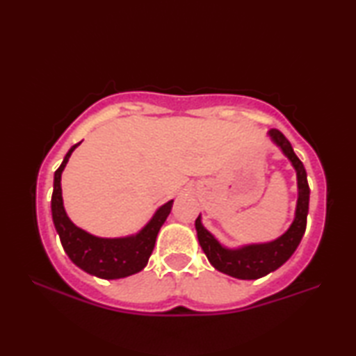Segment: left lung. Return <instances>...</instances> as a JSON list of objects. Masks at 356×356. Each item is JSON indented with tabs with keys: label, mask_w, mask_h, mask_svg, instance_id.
<instances>
[{
	"label": "left lung",
	"mask_w": 356,
	"mask_h": 356,
	"mask_svg": "<svg viewBox=\"0 0 356 356\" xmlns=\"http://www.w3.org/2000/svg\"><path fill=\"white\" fill-rule=\"evenodd\" d=\"M268 135L282 149V152L292 161L295 171H297L298 202L295 220L291 227L273 242L248 245L238 250H227L225 246H221L218 240L202 226L201 216H197L195 221L197 240H200L201 248L206 252L209 262L220 272L238 280H257L280 268L297 250L301 237L306 231V218H308L309 209V185L308 177H306V170L298 156L295 155L292 144L289 143L287 138L280 130L272 129L268 131Z\"/></svg>",
	"instance_id": "8db88e82"
}]
</instances>
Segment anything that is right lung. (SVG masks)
I'll return each mask as SVG.
<instances>
[{"mask_svg": "<svg viewBox=\"0 0 356 356\" xmlns=\"http://www.w3.org/2000/svg\"><path fill=\"white\" fill-rule=\"evenodd\" d=\"M78 144L72 146L65 154L61 166L55 172V184H53L51 215L63 248L76 267L99 278L119 280L141 272L152 254L160 227L171 212L172 201L156 210L152 220L136 236L131 237L100 238L76 227L69 220L63 206L61 174Z\"/></svg>", "mask_w": 356, "mask_h": 356, "instance_id": "right-lung-1", "label": "right lung"}]
</instances>
